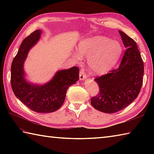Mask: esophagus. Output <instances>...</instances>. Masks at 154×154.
I'll return each instance as SVG.
<instances>
[{
    "label": "esophagus",
    "instance_id": "1",
    "mask_svg": "<svg viewBox=\"0 0 154 154\" xmlns=\"http://www.w3.org/2000/svg\"><path fill=\"white\" fill-rule=\"evenodd\" d=\"M87 78V75L85 73L83 70H81L79 73V80L80 81H85Z\"/></svg>",
    "mask_w": 154,
    "mask_h": 154
}]
</instances>
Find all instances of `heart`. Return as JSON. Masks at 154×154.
<instances>
[{"label": "heart", "instance_id": "1", "mask_svg": "<svg viewBox=\"0 0 154 154\" xmlns=\"http://www.w3.org/2000/svg\"><path fill=\"white\" fill-rule=\"evenodd\" d=\"M77 51L73 55L75 60L81 61L87 57V63L94 75L107 73L115 66L122 55L123 48L119 42L110 38L95 35L83 38L77 44Z\"/></svg>", "mask_w": 154, "mask_h": 154}]
</instances>
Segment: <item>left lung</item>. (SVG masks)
Segmentation results:
<instances>
[{"mask_svg":"<svg viewBox=\"0 0 154 154\" xmlns=\"http://www.w3.org/2000/svg\"><path fill=\"white\" fill-rule=\"evenodd\" d=\"M126 50L120 66L96 78L99 93L91 98L94 109L104 113L119 112L134 100L143 83V62L136 42L119 30Z\"/></svg>","mask_w":154,"mask_h":154,"instance_id":"8db88e82","label":"left lung"}]
</instances>
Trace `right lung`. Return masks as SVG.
I'll list each match as a JSON object with an SVG mask.
<instances>
[{
    "label": "right lung",
    "mask_w": 154,
    "mask_h": 154,
    "mask_svg": "<svg viewBox=\"0 0 154 154\" xmlns=\"http://www.w3.org/2000/svg\"><path fill=\"white\" fill-rule=\"evenodd\" d=\"M42 30H37L22 41L11 65V86L15 96L33 111L50 113L63 104L66 93L79 80V69L73 67L57 71L53 78L44 84L31 83L26 79L24 64L32 48L40 40Z\"/></svg>",
    "instance_id": "obj_1"
}]
</instances>
